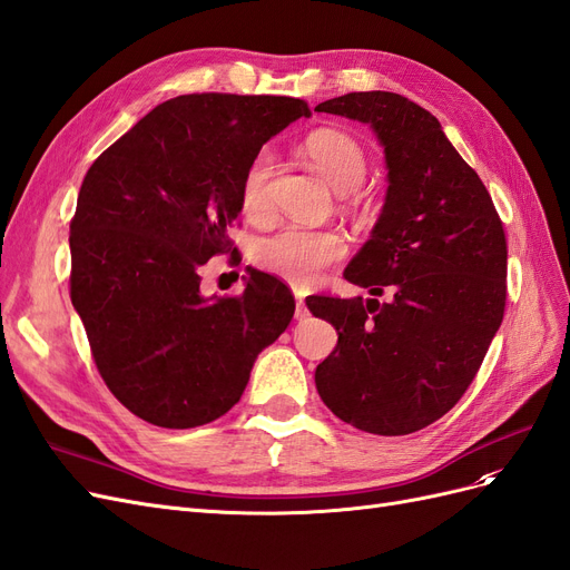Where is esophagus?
I'll use <instances>...</instances> for the list:
<instances>
[{
  "instance_id": "1",
  "label": "esophagus",
  "mask_w": 570,
  "mask_h": 570,
  "mask_svg": "<svg viewBox=\"0 0 570 570\" xmlns=\"http://www.w3.org/2000/svg\"><path fill=\"white\" fill-rule=\"evenodd\" d=\"M295 299H297V304H295V318H297V321H304V318L308 316V308H306V304H304L302 292H295Z\"/></svg>"
}]
</instances>
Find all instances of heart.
Returning a JSON list of instances; mask_svg holds the SVG:
<instances>
[{
    "label": "heart",
    "instance_id": "obj_1",
    "mask_svg": "<svg viewBox=\"0 0 570 570\" xmlns=\"http://www.w3.org/2000/svg\"><path fill=\"white\" fill-rule=\"evenodd\" d=\"M306 154L314 161L318 174L347 195L366 180V154L354 137L337 130H318L306 140ZM275 168L271 149L254 154L247 164L243 183H239V206L245 216L262 218L268 212V183ZM344 239L333 230H308L289 226L266 237L256 249L258 264L271 273L281 275L297 287H306L316 281L321 268L331 266L344 254Z\"/></svg>",
    "mask_w": 570,
    "mask_h": 570
}]
</instances>
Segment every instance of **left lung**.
Returning <instances> with one entry per match:
<instances>
[{"instance_id": "1", "label": "left lung", "mask_w": 570, "mask_h": 570, "mask_svg": "<svg viewBox=\"0 0 570 570\" xmlns=\"http://www.w3.org/2000/svg\"><path fill=\"white\" fill-rule=\"evenodd\" d=\"M316 111L371 126L387 168L383 212L344 268L371 299H306L308 312L337 331L316 387L323 404L358 430L416 433L461 400L502 325V220L440 120L416 101L350 92Z\"/></svg>"}]
</instances>
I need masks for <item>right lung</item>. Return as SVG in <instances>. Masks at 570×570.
Listing matches in <instances>:
<instances>
[{
    "label": "right lung",
    "mask_w": 570,
    "mask_h": 570,
    "mask_svg": "<svg viewBox=\"0 0 570 570\" xmlns=\"http://www.w3.org/2000/svg\"><path fill=\"white\" fill-rule=\"evenodd\" d=\"M306 101L168 99L90 166L71 220V302L116 400L159 428H197L243 396L256 356L295 314L285 283L252 271L239 297L202 295L199 268L230 249L239 183Z\"/></svg>",
    "instance_id": "obj_1"
}]
</instances>
